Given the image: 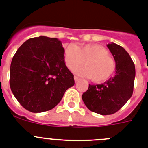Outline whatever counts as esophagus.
Masks as SVG:
<instances>
[{"label": "esophagus", "instance_id": "1", "mask_svg": "<svg viewBox=\"0 0 148 148\" xmlns=\"http://www.w3.org/2000/svg\"><path fill=\"white\" fill-rule=\"evenodd\" d=\"M74 79H75V82H77L78 80H79V79H80V78H78V77H77V76H74Z\"/></svg>", "mask_w": 148, "mask_h": 148}]
</instances>
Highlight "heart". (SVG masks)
I'll use <instances>...</instances> for the list:
<instances>
[{"label":"heart","mask_w":148,"mask_h":148,"mask_svg":"<svg viewBox=\"0 0 148 148\" xmlns=\"http://www.w3.org/2000/svg\"><path fill=\"white\" fill-rule=\"evenodd\" d=\"M69 70L74 71L84 63V67L76 70L77 73L90 78L96 83L104 82L113 76L116 70L114 58L105 47L99 44H86L77 47L70 44L64 55Z\"/></svg>","instance_id":"heart-1"}]
</instances>
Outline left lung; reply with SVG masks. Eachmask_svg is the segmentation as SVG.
<instances>
[{
    "mask_svg": "<svg viewBox=\"0 0 148 148\" xmlns=\"http://www.w3.org/2000/svg\"><path fill=\"white\" fill-rule=\"evenodd\" d=\"M107 46L116 61V75L104 84H89L82 96L90 110L103 116L116 113L130 99L136 75L135 65L127 52L114 43Z\"/></svg>",
    "mask_w": 148,
    "mask_h": 148,
    "instance_id": "1",
    "label": "left lung"
}]
</instances>
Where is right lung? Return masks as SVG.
<instances>
[{
	"instance_id": "1",
	"label": "right lung",
	"mask_w": 148,
	"mask_h": 148,
	"mask_svg": "<svg viewBox=\"0 0 148 148\" xmlns=\"http://www.w3.org/2000/svg\"><path fill=\"white\" fill-rule=\"evenodd\" d=\"M64 55L61 41L46 36L29 39L18 48L12 60L10 84L26 110H50L74 85V75L66 67Z\"/></svg>"
}]
</instances>
